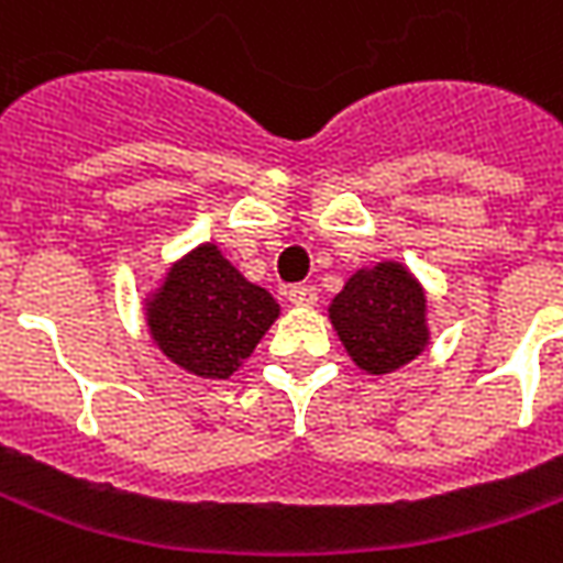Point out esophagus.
I'll list each match as a JSON object with an SVG mask.
<instances>
[{
    "mask_svg": "<svg viewBox=\"0 0 563 563\" xmlns=\"http://www.w3.org/2000/svg\"><path fill=\"white\" fill-rule=\"evenodd\" d=\"M289 301L298 307H313L317 305V289L310 283H295V286H289Z\"/></svg>",
    "mask_w": 563,
    "mask_h": 563,
    "instance_id": "34e87169",
    "label": "esophagus"
}]
</instances>
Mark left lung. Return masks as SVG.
<instances>
[{
	"label": "left lung",
	"mask_w": 563,
	"mask_h": 563,
	"mask_svg": "<svg viewBox=\"0 0 563 563\" xmlns=\"http://www.w3.org/2000/svg\"><path fill=\"white\" fill-rule=\"evenodd\" d=\"M329 313L346 353L367 374L407 365L428 341L422 286L391 262L350 277Z\"/></svg>",
	"instance_id": "obj_1"
}]
</instances>
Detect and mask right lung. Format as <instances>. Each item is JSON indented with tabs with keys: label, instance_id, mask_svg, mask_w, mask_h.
<instances>
[{
	"label": "right lung",
	"instance_id": "obj_1",
	"mask_svg": "<svg viewBox=\"0 0 563 563\" xmlns=\"http://www.w3.org/2000/svg\"><path fill=\"white\" fill-rule=\"evenodd\" d=\"M147 310L162 353L210 379L232 377L280 313L271 292L246 283L210 244L168 271Z\"/></svg>",
	"mask_w": 563,
	"mask_h": 563
}]
</instances>
